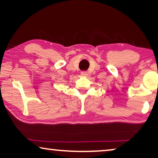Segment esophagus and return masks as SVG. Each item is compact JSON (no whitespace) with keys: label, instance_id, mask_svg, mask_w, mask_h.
Here are the masks:
<instances>
[{"label":"esophagus","instance_id":"1","mask_svg":"<svg viewBox=\"0 0 158 158\" xmlns=\"http://www.w3.org/2000/svg\"><path fill=\"white\" fill-rule=\"evenodd\" d=\"M81 75L83 77H87L88 73H87V72H81Z\"/></svg>","mask_w":158,"mask_h":158}]
</instances>
